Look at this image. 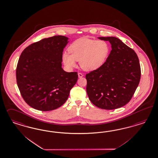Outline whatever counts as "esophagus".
I'll use <instances>...</instances> for the list:
<instances>
[{
	"label": "esophagus",
	"mask_w": 158,
	"mask_h": 158,
	"mask_svg": "<svg viewBox=\"0 0 158 158\" xmlns=\"http://www.w3.org/2000/svg\"><path fill=\"white\" fill-rule=\"evenodd\" d=\"M78 78H81L82 77L84 76V75L81 73H78Z\"/></svg>",
	"instance_id": "esophagus-1"
}]
</instances>
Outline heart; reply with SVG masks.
Returning <instances> with one entry per match:
<instances>
[{
	"instance_id": "1",
	"label": "heart",
	"mask_w": 158,
	"mask_h": 158,
	"mask_svg": "<svg viewBox=\"0 0 158 158\" xmlns=\"http://www.w3.org/2000/svg\"><path fill=\"white\" fill-rule=\"evenodd\" d=\"M69 53L63 54L62 60L69 69L76 66V61L84 70H96L104 64L108 57L110 47L104 40L81 38L69 48Z\"/></svg>"
}]
</instances>
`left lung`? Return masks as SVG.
Here are the masks:
<instances>
[{"instance_id": "left-lung-1", "label": "left lung", "mask_w": 158, "mask_h": 158, "mask_svg": "<svg viewBox=\"0 0 158 158\" xmlns=\"http://www.w3.org/2000/svg\"><path fill=\"white\" fill-rule=\"evenodd\" d=\"M111 44V52L99 69L86 74L87 93L94 105L114 110L128 103L140 78L139 59L134 51L115 37H100Z\"/></svg>"}]
</instances>
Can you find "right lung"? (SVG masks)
Wrapping results in <instances>:
<instances>
[{"label":"right lung","mask_w":158,"mask_h":158,"mask_svg":"<svg viewBox=\"0 0 158 158\" xmlns=\"http://www.w3.org/2000/svg\"><path fill=\"white\" fill-rule=\"evenodd\" d=\"M68 40L63 35L43 39L26 47L20 56L18 87L25 102L35 110L52 111L63 105L77 81V72L61 67Z\"/></svg>","instance_id":"right-lung-1"}]
</instances>
